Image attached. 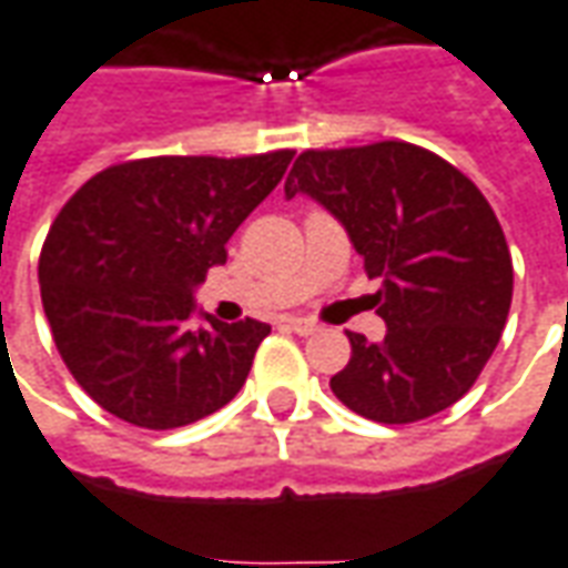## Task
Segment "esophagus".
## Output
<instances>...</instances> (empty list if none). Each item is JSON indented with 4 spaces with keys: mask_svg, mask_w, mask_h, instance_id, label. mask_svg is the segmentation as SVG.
Masks as SVG:
<instances>
[{
    "mask_svg": "<svg viewBox=\"0 0 568 568\" xmlns=\"http://www.w3.org/2000/svg\"><path fill=\"white\" fill-rule=\"evenodd\" d=\"M277 324H281V327H287V331H293V334H300V336H308L318 331V324L312 322V318H281Z\"/></svg>",
    "mask_w": 568,
    "mask_h": 568,
    "instance_id": "obj_1",
    "label": "esophagus"
}]
</instances>
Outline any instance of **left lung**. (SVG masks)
<instances>
[{"mask_svg": "<svg viewBox=\"0 0 568 568\" xmlns=\"http://www.w3.org/2000/svg\"><path fill=\"white\" fill-rule=\"evenodd\" d=\"M287 197L334 213L381 277V343L346 334L349 365L334 396L377 424H414L452 408L479 381L514 300L507 237L483 191L439 154L410 142L303 151Z\"/></svg>", "mask_w": 568, "mask_h": 568, "instance_id": "left-lung-1", "label": "left lung"}]
</instances>
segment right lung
<instances>
[{
    "instance_id": "obj_1",
    "label": "right lung",
    "mask_w": 568,
    "mask_h": 568,
    "mask_svg": "<svg viewBox=\"0 0 568 568\" xmlns=\"http://www.w3.org/2000/svg\"><path fill=\"white\" fill-rule=\"evenodd\" d=\"M291 160V148L126 160L64 203L39 253L42 308L73 381L113 417L175 429L241 393L272 327L210 315L191 327V300Z\"/></svg>"
}]
</instances>
